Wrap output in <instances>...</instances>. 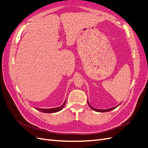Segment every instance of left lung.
I'll use <instances>...</instances> for the list:
<instances>
[{
    "label": "left lung",
    "instance_id": "1",
    "mask_svg": "<svg viewBox=\"0 0 148 148\" xmlns=\"http://www.w3.org/2000/svg\"><path fill=\"white\" fill-rule=\"evenodd\" d=\"M88 103L89 106H90V107L92 110H94L95 112H106L111 111V110H112L116 108V107H117V106H119L120 105H121V103H120L119 105L114 106V107H112V108H108V109H98V108H95L94 107H92V106L90 104V103H89L88 99Z\"/></svg>",
    "mask_w": 148,
    "mask_h": 148
}]
</instances>
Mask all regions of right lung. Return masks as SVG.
Segmentation results:
<instances>
[{
	"instance_id": "add662e5",
	"label": "right lung",
	"mask_w": 148,
	"mask_h": 148,
	"mask_svg": "<svg viewBox=\"0 0 148 148\" xmlns=\"http://www.w3.org/2000/svg\"><path fill=\"white\" fill-rule=\"evenodd\" d=\"M66 100H65L64 103L61 106H58V107H56V108H37L35 107V108L37 110H38L40 112H42L43 113H55L57 112H59L60 110H61L62 109L64 108V106L66 104Z\"/></svg>"
}]
</instances>
